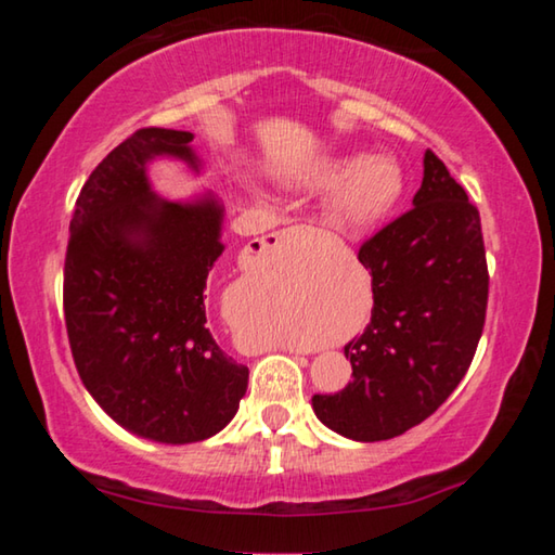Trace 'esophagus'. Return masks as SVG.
Here are the masks:
<instances>
[{
  "label": "esophagus",
  "mask_w": 555,
  "mask_h": 555,
  "mask_svg": "<svg viewBox=\"0 0 555 555\" xmlns=\"http://www.w3.org/2000/svg\"><path fill=\"white\" fill-rule=\"evenodd\" d=\"M313 230L311 228H304V224H296V228H286V230H281V232H271L267 240H261L259 242V251H269V249H276V247H281V244H291V242H296V240H300V237H306V234H311Z\"/></svg>",
  "instance_id": "esophagus-1"
}]
</instances>
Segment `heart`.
<instances>
[{
    "instance_id": "heart-1",
    "label": "heart",
    "mask_w": 555,
    "mask_h": 555,
    "mask_svg": "<svg viewBox=\"0 0 555 555\" xmlns=\"http://www.w3.org/2000/svg\"><path fill=\"white\" fill-rule=\"evenodd\" d=\"M313 183L335 188L333 212L347 224H364L387 212L401 195V168L389 156H340L313 173Z\"/></svg>"
}]
</instances>
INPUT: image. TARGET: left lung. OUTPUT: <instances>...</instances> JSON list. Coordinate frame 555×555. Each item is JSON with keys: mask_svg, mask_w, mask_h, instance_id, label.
<instances>
[{"mask_svg": "<svg viewBox=\"0 0 555 555\" xmlns=\"http://www.w3.org/2000/svg\"><path fill=\"white\" fill-rule=\"evenodd\" d=\"M372 271V321L345 345L352 382L315 393L313 411L335 434L374 443L426 421L465 377L487 311L480 212L434 152L413 208L360 247Z\"/></svg>", "mask_w": 555, "mask_h": 555, "instance_id": "1", "label": "left lung"}]
</instances>
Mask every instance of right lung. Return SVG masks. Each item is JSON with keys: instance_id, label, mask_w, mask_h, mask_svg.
<instances>
[{"instance_id": "1", "label": "right lung", "mask_w": 555, "mask_h": 555, "mask_svg": "<svg viewBox=\"0 0 555 555\" xmlns=\"http://www.w3.org/2000/svg\"><path fill=\"white\" fill-rule=\"evenodd\" d=\"M191 131L139 129L102 158L75 203L63 308L75 367L121 428L185 446L230 424L249 370L222 352L205 318V284L224 251V205L158 195L149 164L201 173Z\"/></svg>"}]
</instances>
